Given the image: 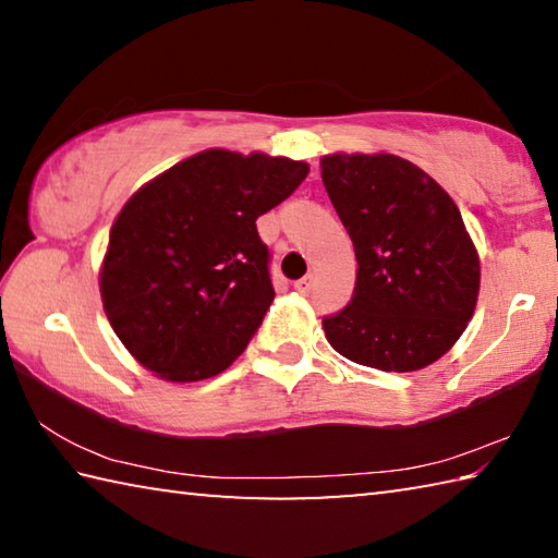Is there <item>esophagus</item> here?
<instances>
[{
    "instance_id": "esophagus-1",
    "label": "esophagus",
    "mask_w": 558,
    "mask_h": 558,
    "mask_svg": "<svg viewBox=\"0 0 558 558\" xmlns=\"http://www.w3.org/2000/svg\"><path fill=\"white\" fill-rule=\"evenodd\" d=\"M295 290H298V292H302V295H307V292L313 290V276L300 278V280L295 282Z\"/></svg>"
}]
</instances>
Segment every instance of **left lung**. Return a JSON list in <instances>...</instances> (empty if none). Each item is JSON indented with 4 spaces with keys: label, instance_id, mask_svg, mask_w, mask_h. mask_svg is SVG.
Returning a JSON list of instances; mask_svg holds the SVG:
<instances>
[{
    "label": "left lung",
    "instance_id": "1",
    "mask_svg": "<svg viewBox=\"0 0 558 558\" xmlns=\"http://www.w3.org/2000/svg\"><path fill=\"white\" fill-rule=\"evenodd\" d=\"M323 182L356 253L352 302L323 319L349 362L415 372L465 332L480 292V256L450 194L396 155H325Z\"/></svg>",
    "mask_w": 558,
    "mask_h": 558
}]
</instances>
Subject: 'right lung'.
<instances>
[{"label": "right lung", "mask_w": 558, "mask_h": 558, "mask_svg": "<svg viewBox=\"0 0 558 558\" xmlns=\"http://www.w3.org/2000/svg\"><path fill=\"white\" fill-rule=\"evenodd\" d=\"M310 165L204 149L130 196L100 266L110 327L165 381H202L233 364L270 307L268 245L256 219L286 202Z\"/></svg>", "instance_id": "obj_1"}]
</instances>
